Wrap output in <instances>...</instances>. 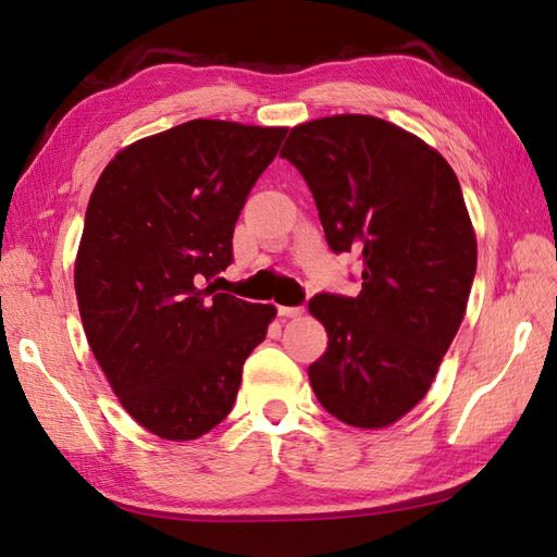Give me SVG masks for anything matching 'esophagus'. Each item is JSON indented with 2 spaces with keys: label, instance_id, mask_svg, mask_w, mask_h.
I'll use <instances>...</instances> for the list:
<instances>
[{
  "label": "esophagus",
  "instance_id": "esophagus-1",
  "mask_svg": "<svg viewBox=\"0 0 557 557\" xmlns=\"http://www.w3.org/2000/svg\"><path fill=\"white\" fill-rule=\"evenodd\" d=\"M277 311L285 318H299L304 313V306H277Z\"/></svg>",
  "mask_w": 557,
  "mask_h": 557
}]
</instances>
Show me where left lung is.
<instances>
[{
	"mask_svg": "<svg viewBox=\"0 0 557 557\" xmlns=\"http://www.w3.org/2000/svg\"><path fill=\"white\" fill-rule=\"evenodd\" d=\"M280 158L309 184L327 246L361 258L359 297L315 294L327 351L309 366L318 401L383 429L429 393L467 311L476 236L441 152L369 114L292 128Z\"/></svg>",
	"mask_w": 557,
	"mask_h": 557,
	"instance_id": "8db88e82",
	"label": "left lung"
}]
</instances>
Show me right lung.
Instances as JSON below:
<instances>
[{
    "instance_id": "right-lung-1",
    "label": "right lung",
    "mask_w": 557,
    "mask_h": 557,
    "mask_svg": "<svg viewBox=\"0 0 557 557\" xmlns=\"http://www.w3.org/2000/svg\"><path fill=\"white\" fill-rule=\"evenodd\" d=\"M285 136L194 120L124 148L92 188L74 272L83 330L122 407L164 441L227 417L275 318L203 285L232 265L234 224Z\"/></svg>"
}]
</instances>
